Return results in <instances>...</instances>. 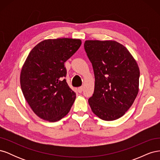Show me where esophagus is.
<instances>
[{"instance_id":"1","label":"esophagus","mask_w":160,"mask_h":160,"mask_svg":"<svg viewBox=\"0 0 160 160\" xmlns=\"http://www.w3.org/2000/svg\"><path fill=\"white\" fill-rule=\"evenodd\" d=\"M83 87H79V88H78V92L79 93H82V91H83Z\"/></svg>"}]
</instances>
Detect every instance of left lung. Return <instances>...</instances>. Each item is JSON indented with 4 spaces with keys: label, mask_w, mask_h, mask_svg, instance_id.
Listing matches in <instances>:
<instances>
[{
    "label": "left lung",
    "mask_w": 160,
    "mask_h": 160,
    "mask_svg": "<svg viewBox=\"0 0 160 160\" xmlns=\"http://www.w3.org/2000/svg\"><path fill=\"white\" fill-rule=\"evenodd\" d=\"M84 48L95 75L92 111L105 121L118 119L130 108L139 91L137 62L123 45L115 41H85Z\"/></svg>",
    "instance_id": "8db88e82"
}]
</instances>
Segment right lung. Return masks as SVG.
<instances>
[{
	"label": "right lung",
	"instance_id": "1",
	"mask_svg": "<svg viewBox=\"0 0 160 160\" xmlns=\"http://www.w3.org/2000/svg\"><path fill=\"white\" fill-rule=\"evenodd\" d=\"M80 39H47L31 51L21 69L24 97L40 118L55 122L69 112L76 94L67 83L65 62L79 49Z\"/></svg>",
	"mask_w": 160,
	"mask_h": 160
}]
</instances>
